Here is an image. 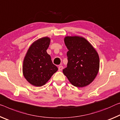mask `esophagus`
I'll list each match as a JSON object with an SVG mask.
<instances>
[{
  "instance_id": "34e87169",
  "label": "esophagus",
  "mask_w": 120,
  "mask_h": 120,
  "mask_svg": "<svg viewBox=\"0 0 120 120\" xmlns=\"http://www.w3.org/2000/svg\"><path fill=\"white\" fill-rule=\"evenodd\" d=\"M58 69H59V71H61V70L63 69V66H59L58 67Z\"/></svg>"
}]
</instances>
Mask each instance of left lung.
I'll list each match as a JSON object with an SVG mask.
<instances>
[{"instance_id":"8db88e82","label":"left lung","mask_w":120,"mask_h":120,"mask_svg":"<svg viewBox=\"0 0 120 120\" xmlns=\"http://www.w3.org/2000/svg\"><path fill=\"white\" fill-rule=\"evenodd\" d=\"M64 41L68 51L67 67L62 70L63 73L74 86H87L94 80L99 69L98 53L83 37L67 36Z\"/></svg>"}]
</instances>
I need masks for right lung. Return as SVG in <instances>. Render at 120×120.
<instances>
[{
    "mask_svg": "<svg viewBox=\"0 0 120 120\" xmlns=\"http://www.w3.org/2000/svg\"><path fill=\"white\" fill-rule=\"evenodd\" d=\"M50 38L45 37L34 41L28 49L23 64V74L30 84L35 86L45 84L58 70L46 52Z\"/></svg>",
    "mask_w": 120,
    "mask_h": 120,
    "instance_id": "obj_1",
    "label": "right lung"
}]
</instances>
